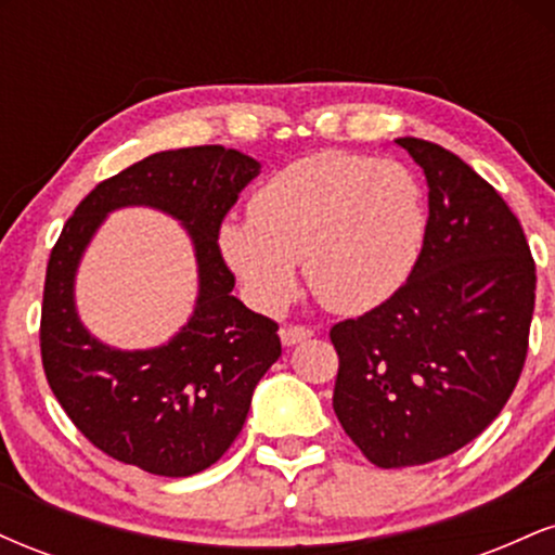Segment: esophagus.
Instances as JSON below:
<instances>
[{"mask_svg": "<svg viewBox=\"0 0 555 555\" xmlns=\"http://www.w3.org/2000/svg\"><path fill=\"white\" fill-rule=\"evenodd\" d=\"M279 336H282L284 347H295V344L310 339V336H313V328H308V326H284L282 331H279Z\"/></svg>", "mask_w": 555, "mask_h": 555, "instance_id": "34e87169", "label": "esophagus"}]
</instances>
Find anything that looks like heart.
I'll use <instances>...</instances> for the list:
<instances>
[{"label": "heart", "mask_w": 555, "mask_h": 555, "mask_svg": "<svg viewBox=\"0 0 555 555\" xmlns=\"http://www.w3.org/2000/svg\"><path fill=\"white\" fill-rule=\"evenodd\" d=\"M425 197L386 158L321 151L286 164L250 197V219L219 229L227 266L247 297L276 310L305 260L310 292L336 313H365L404 286L423 253Z\"/></svg>", "instance_id": "1"}]
</instances>
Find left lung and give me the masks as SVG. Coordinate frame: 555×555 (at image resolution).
<instances>
[{"mask_svg": "<svg viewBox=\"0 0 555 555\" xmlns=\"http://www.w3.org/2000/svg\"><path fill=\"white\" fill-rule=\"evenodd\" d=\"M393 143L428 182L423 253L397 295L331 328L334 412L384 469L454 454L499 417L534 310V260L503 197L441 145Z\"/></svg>", "mask_w": 555, "mask_h": 555, "instance_id": "8db88e82", "label": "left lung"}]
</instances>
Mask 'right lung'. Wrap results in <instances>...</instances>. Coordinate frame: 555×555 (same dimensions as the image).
<instances>
[{
  "label": "right lung",
  "instance_id": "right-lung-1",
  "mask_svg": "<svg viewBox=\"0 0 555 555\" xmlns=\"http://www.w3.org/2000/svg\"><path fill=\"white\" fill-rule=\"evenodd\" d=\"M258 175L256 158L224 145L162 151L95 184L62 229L43 284V373L75 428L112 460L164 477L203 473L240 436L258 380L282 354L276 323L232 295L219 250L221 221ZM130 205L180 220L198 263L194 315L151 350L95 340L74 305L81 253L106 215Z\"/></svg>",
  "mask_w": 555,
  "mask_h": 555
}]
</instances>
